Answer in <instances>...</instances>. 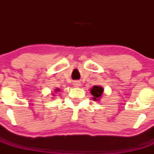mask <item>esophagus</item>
<instances>
[{
  "label": "esophagus",
  "instance_id": "obj_1",
  "mask_svg": "<svg viewBox=\"0 0 154 154\" xmlns=\"http://www.w3.org/2000/svg\"><path fill=\"white\" fill-rule=\"evenodd\" d=\"M74 85L75 87H79L80 85V82H75L74 83Z\"/></svg>",
  "mask_w": 154,
  "mask_h": 154
}]
</instances>
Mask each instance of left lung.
<instances>
[{
    "label": "left lung",
    "instance_id": "1",
    "mask_svg": "<svg viewBox=\"0 0 154 154\" xmlns=\"http://www.w3.org/2000/svg\"><path fill=\"white\" fill-rule=\"evenodd\" d=\"M103 93V89L101 86H93L91 89V94L93 96L94 100H97L101 97Z\"/></svg>",
    "mask_w": 154,
    "mask_h": 154
}]
</instances>
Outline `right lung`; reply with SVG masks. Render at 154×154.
Returning a JSON list of instances; mask_svg holds the SVG:
<instances>
[{
    "label": "right lung",
    "instance_id": "right-lung-1",
    "mask_svg": "<svg viewBox=\"0 0 154 154\" xmlns=\"http://www.w3.org/2000/svg\"><path fill=\"white\" fill-rule=\"evenodd\" d=\"M56 90H57V91H58V89H56Z\"/></svg>",
    "mask_w": 154,
    "mask_h": 154
}]
</instances>
